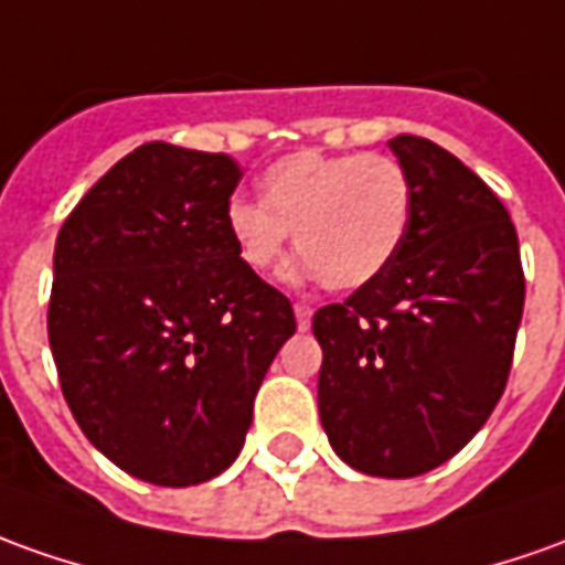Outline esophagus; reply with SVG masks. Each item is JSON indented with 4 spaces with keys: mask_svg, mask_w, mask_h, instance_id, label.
I'll return each mask as SVG.
<instances>
[{
    "mask_svg": "<svg viewBox=\"0 0 565 565\" xmlns=\"http://www.w3.org/2000/svg\"><path fill=\"white\" fill-rule=\"evenodd\" d=\"M310 317H313V310L307 305H295V320H298V329L307 332L310 329Z\"/></svg>",
    "mask_w": 565,
    "mask_h": 565,
    "instance_id": "esophagus-1",
    "label": "esophagus"
}]
</instances>
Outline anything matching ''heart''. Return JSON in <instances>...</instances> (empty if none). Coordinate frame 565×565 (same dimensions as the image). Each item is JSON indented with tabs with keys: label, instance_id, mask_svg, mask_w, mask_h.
Returning a JSON list of instances; mask_svg holds the SVG:
<instances>
[{
	"label": "heart",
	"instance_id": "1",
	"mask_svg": "<svg viewBox=\"0 0 565 565\" xmlns=\"http://www.w3.org/2000/svg\"><path fill=\"white\" fill-rule=\"evenodd\" d=\"M408 215L412 181L394 157L291 153L260 174V202H227L224 224L248 270H274L295 231L305 255L291 274L320 276L326 289L350 291L396 258Z\"/></svg>",
	"mask_w": 565,
	"mask_h": 565
}]
</instances>
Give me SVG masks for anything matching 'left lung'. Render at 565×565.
Listing matches in <instances>:
<instances>
[{
    "label": "left lung",
    "mask_w": 565,
    "mask_h": 565,
    "mask_svg": "<svg viewBox=\"0 0 565 565\" xmlns=\"http://www.w3.org/2000/svg\"><path fill=\"white\" fill-rule=\"evenodd\" d=\"M412 181L396 258L320 307V422L360 473L406 480L458 455L504 394L526 279L511 215L427 138L387 141Z\"/></svg>",
    "instance_id": "left-lung-1"
}]
</instances>
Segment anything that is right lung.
Listing matches in <instances>:
<instances>
[{
  "mask_svg": "<svg viewBox=\"0 0 565 565\" xmlns=\"http://www.w3.org/2000/svg\"><path fill=\"white\" fill-rule=\"evenodd\" d=\"M224 153L150 141L70 212L54 243L49 344L97 452L153 486H196L243 452L252 406L295 334L289 298L236 255Z\"/></svg>",
  "mask_w": 565,
  "mask_h": 565,
  "instance_id": "add662e5",
  "label": "right lung"
}]
</instances>
